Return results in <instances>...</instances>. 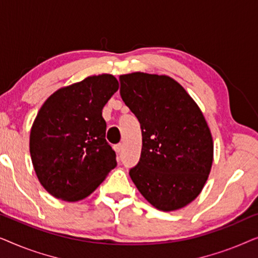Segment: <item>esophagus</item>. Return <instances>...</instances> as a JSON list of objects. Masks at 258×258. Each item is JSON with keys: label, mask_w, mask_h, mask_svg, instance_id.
Returning a JSON list of instances; mask_svg holds the SVG:
<instances>
[{"label": "esophagus", "mask_w": 258, "mask_h": 258, "mask_svg": "<svg viewBox=\"0 0 258 258\" xmlns=\"http://www.w3.org/2000/svg\"><path fill=\"white\" fill-rule=\"evenodd\" d=\"M114 149H115L116 153L119 154V153H122V150H123V146H122L121 143H119V144H116V146L114 147Z\"/></svg>", "instance_id": "1"}]
</instances>
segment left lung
<instances>
[{
    "label": "left lung",
    "instance_id": "1",
    "mask_svg": "<svg viewBox=\"0 0 258 258\" xmlns=\"http://www.w3.org/2000/svg\"><path fill=\"white\" fill-rule=\"evenodd\" d=\"M119 94L139 119L142 151L129 175L142 196L162 211L191 203L206 184L214 142L201 109L167 75L132 73L119 76Z\"/></svg>",
    "mask_w": 258,
    "mask_h": 258
}]
</instances>
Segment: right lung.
<instances>
[{"instance_id": "add662e5", "label": "right lung", "mask_w": 258, "mask_h": 258, "mask_svg": "<svg viewBox=\"0 0 258 258\" xmlns=\"http://www.w3.org/2000/svg\"><path fill=\"white\" fill-rule=\"evenodd\" d=\"M117 90L110 74L89 76L56 90L38 110L30 130L31 162L42 186L56 199H86L117 165L102 117Z\"/></svg>"}]
</instances>
